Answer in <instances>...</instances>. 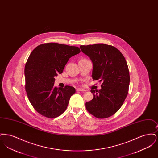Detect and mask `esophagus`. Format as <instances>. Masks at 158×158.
I'll list each match as a JSON object with an SVG mask.
<instances>
[{
	"label": "esophagus",
	"mask_w": 158,
	"mask_h": 158,
	"mask_svg": "<svg viewBox=\"0 0 158 158\" xmlns=\"http://www.w3.org/2000/svg\"><path fill=\"white\" fill-rule=\"evenodd\" d=\"M77 91H81V92H85L86 90L85 89H82V88H77V89H76Z\"/></svg>",
	"instance_id": "esophagus-1"
}]
</instances>
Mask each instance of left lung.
I'll return each mask as SVG.
<instances>
[{
	"mask_svg": "<svg viewBox=\"0 0 158 158\" xmlns=\"http://www.w3.org/2000/svg\"><path fill=\"white\" fill-rule=\"evenodd\" d=\"M93 63L92 79L102 82L101 89H91L94 98L86 102L87 111L98 118L117 113L127 96L130 74L126 60L116 47L105 44L81 45Z\"/></svg>",
	"mask_w": 158,
	"mask_h": 158,
	"instance_id": "left-lung-1",
	"label": "left lung"
}]
</instances>
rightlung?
<instances>
[{
  "label": "right lung",
  "mask_w": 158,
  "mask_h": 158,
  "mask_svg": "<svg viewBox=\"0 0 158 158\" xmlns=\"http://www.w3.org/2000/svg\"><path fill=\"white\" fill-rule=\"evenodd\" d=\"M80 52L77 47L48 43L38 45L31 53L25 66V90L31 105L41 115L54 118L66 111L75 89L55 87L54 77L62 73L69 59Z\"/></svg>",
  "instance_id": "add662e5"
}]
</instances>
